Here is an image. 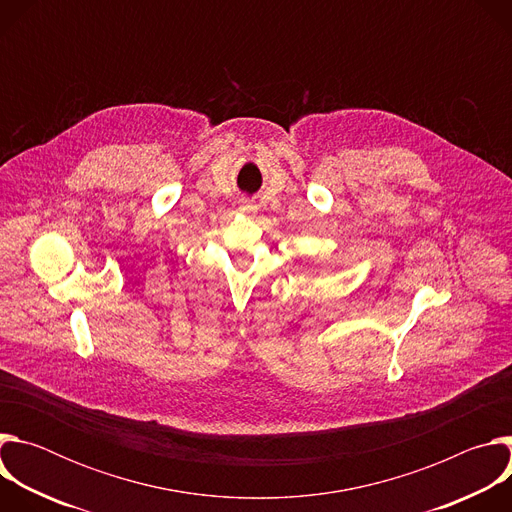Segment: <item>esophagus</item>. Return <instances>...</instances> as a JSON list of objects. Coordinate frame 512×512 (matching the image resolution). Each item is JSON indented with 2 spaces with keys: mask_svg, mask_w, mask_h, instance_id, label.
<instances>
[{
  "mask_svg": "<svg viewBox=\"0 0 512 512\" xmlns=\"http://www.w3.org/2000/svg\"><path fill=\"white\" fill-rule=\"evenodd\" d=\"M255 208H257V206H255L251 200H241V210H243V212H255Z\"/></svg>",
  "mask_w": 512,
  "mask_h": 512,
  "instance_id": "obj_1",
  "label": "esophagus"
}]
</instances>
